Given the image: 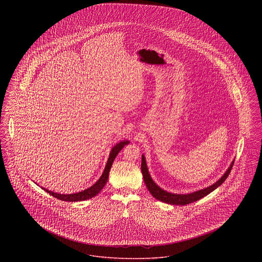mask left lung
<instances>
[{
  "mask_svg": "<svg viewBox=\"0 0 262 262\" xmlns=\"http://www.w3.org/2000/svg\"><path fill=\"white\" fill-rule=\"evenodd\" d=\"M234 162L231 164V166L229 167V169L227 170V172L225 173L224 176L215 184H213L210 187L200 189L198 191H194L192 193H187V194H174V193H170L165 191L162 188L158 187L151 179L147 167H146V162H145V158L142 155L141 158V172L143 174V180L144 183L146 185V187L148 188L150 193L153 195L154 199L160 200L163 202L169 203V204H173V205H187L188 203L194 202L196 200H200L202 198H204L205 195H207L208 193L212 192L214 189H216L219 186H221L225 182V180L228 178V176L230 174L232 168H233Z\"/></svg>",
  "mask_w": 262,
  "mask_h": 262,
  "instance_id": "8db88e82",
  "label": "left lung"
}]
</instances>
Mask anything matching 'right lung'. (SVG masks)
<instances>
[{
	"label": "right lung",
	"mask_w": 262,
	"mask_h": 262,
	"mask_svg": "<svg viewBox=\"0 0 262 262\" xmlns=\"http://www.w3.org/2000/svg\"><path fill=\"white\" fill-rule=\"evenodd\" d=\"M128 143H129L128 140H124V141L119 142L118 144H116L113 147L103 174L101 176L99 180L92 187H89L88 189H84L80 192L73 193V194H60V193H57V192H53V191L48 190L46 188H44V190H46L52 196H54L58 200H63V201H81V200H89V199L95 196L97 193H99L101 189L104 187V186L107 183V181H108V177H109V173H110V170H111V167H112L113 161L117 157L118 153L125 147V145L128 144Z\"/></svg>",
	"instance_id": "right-lung-1"
}]
</instances>
